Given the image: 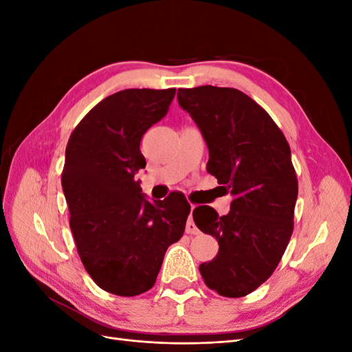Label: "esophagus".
I'll use <instances>...</instances> for the list:
<instances>
[{"instance_id":"34e87169","label":"esophagus","mask_w":352,"mask_h":352,"mask_svg":"<svg viewBox=\"0 0 352 352\" xmlns=\"http://www.w3.org/2000/svg\"><path fill=\"white\" fill-rule=\"evenodd\" d=\"M194 208H195V206L190 207V216H189V219H188V221H186V233H192V235H198L199 230H198V228L195 226L194 219H192V210H194Z\"/></svg>"}]
</instances>
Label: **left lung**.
<instances>
[{"mask_svg":"<svg viewBox=\"0 0 352 352\" xmlns=\"http://www.w3.org/2000/svg\"><path fill=\"white\" fill-rule=\"evenodd\" d=\"M177 101L207 142V172L233 197L226 216L208 206L192 212L197 228L219 242L201 276L219 295L245 296L270 278L294 232L298 180L289 144L269 113L235 88H180Z\"/></svg>","mask_w":352,"mask_h":352,"instance_id":"left-lung-1","label":"left lung"}]
</instances>
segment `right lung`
I'll list each match as a JSON object with an SVG mask.
<instances>
[{
  "label": "right lung",
  "mask_w": 352,
  "mask_h": 352,
  "mask_svg": "<svg viewBox=\"0 0 352 352\" xmlns=\"http://www.w3.org/2000/svg\"><path fill=\"white\" fill-rule=\"evenodd\" d=\"M176 89H124L74 127L61 185L79 257L101 289L135 296L151 289L190 206L180 192L148 201L135 175L145 168L144 133L168 111Z\"/></svg>",
  "instance_id": "add662e5"
}]
</instances>
